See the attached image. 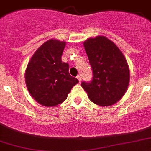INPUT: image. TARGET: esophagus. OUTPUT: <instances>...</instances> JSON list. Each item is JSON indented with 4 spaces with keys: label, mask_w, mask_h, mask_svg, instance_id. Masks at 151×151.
Wrapping results in <instances>:
<instances>
[{
    "label": "esophagus",
    "mask_w": 151,
    "mask_h": 151,
    "mask_svg": "<svg viewBox=\"0 0 151 151\" xmlns=\"http://www.w3.org/2000/svg\"><path fill=\"white\" fill-rule=\"evenodd\" d=\"M76 78H78V82H81V76H80V75H78V76H77V77H76Z\"/></svg>",
    "instance_id": "34e87169"
}]
</instances>
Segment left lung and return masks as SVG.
Returning a JSON list of instances; mask_svg holds the SVG:
<instances>
[{"instance_id":"1","label":"left lung","mask_w":151,"mask_h":151,"mask_svg":"<svg viewBox=\"0 0 151 151\" xmlns=\"http://www.w3.org/2000/svg\"><path fill=\"white\" fill-rule=\"evenodd\" d=\"M93 72L90 83L81 86L93 103L111 106L118 102L127 91L130 81L126 58L115 43L104 36L89 38L83 42Z\"/></svg>"}]
</instances>
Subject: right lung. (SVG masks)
Segmentation results:
<instances>
[{"label": "right lung", "mask_w": 151, "mask_h": 151, "mask_svg": "<svg viewBox=\"0 0 151 151\" xmlns=\"http://www.w3.org/2000/svg\"><path fill=\"white\" fill-rule=\"evenodd\" d=\"M66 42L51 39L33 53L25 71L28 91L36 101L46 107L60 105L67 99L78 79L69 73V64L62 62Z\"/></svg>", "instance_id": "1"}]
</instances>
